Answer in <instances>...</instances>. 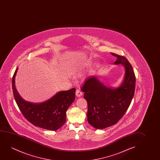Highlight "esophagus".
Here are the masks:
<instances>
[{
	"instance_id": "34e87169",
	"label": "esophagus",
	"mask_w": 160,
	"mask_h": 160,
	"mask_svg": "<svg viewBox=\"0 0 160 160\" xmlns=\"http://www.w3.org/2000/svg\"><path fill=\"white\" fill-rule=\"evenodd\" d=\"M75 94L78 97H80L82 96V92H81V91L80 90H76V92H75Z\"/></svg>"
}]
</instances>
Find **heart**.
<instances>
[{"mask_svg": "<svg viewBox=\"0 0 160 160\" xmlns=\"http://www.w3.org/2000/svg\"><path fill=\"white\" fill-rule=\"evenodd\" d=\"M81 75V73L80 72H78L77 73V75H78V76H79V75Z\"/></svg>", "mask_w": 160, "mask_h": 160, "instance_id": "b5f03b06", "label": "heart"}]
</instances>
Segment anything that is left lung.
I'll return each instance as SVG.
<instances>
[{"mask_svg": "<svg viewBox=\"0 0 160 160\" xmlns=\"http://www.w3.org/2000/svg\"><path fill=\"white\" fill-rule=\"evenodd\" d=\"M117 58L115 64L125 69L122 83L118 88H108L97 77H88L81 88L88 102V120L97 129L116 124L122 118L131 103L135 91L136 77L133 68L124 56L112 53Z\"/></svg>", "mask_w": 160, "mask_h": 160, "instance_id": "obj_1", "label": "left lung"}]
</instances>
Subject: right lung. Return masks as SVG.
<instances>
[{
  "label": "right lung",
  "instance_id": "1",
  "mask_svg": "<svg viewBox=\"0 0 160 160\" xmlns=\"http://www.w3.org/2000/svg\"><path fill=\"white\" fill-rule=\"evenodd\" d=\"M16 69L12 80L13 94L16 102L22 115L35 126L56 131L65 123L66 112L75 98L76 89L60 91L48 101L33 103L24 101L15 88Z\"/></svg>",
  "mask_w": 160,
  "mask_h": 160
}]
</instances>
